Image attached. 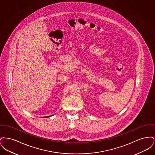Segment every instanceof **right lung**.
I'll list each match as a JSON object with an SVG mask.
<instances>
[{
  "mask_svg": "<svg viewBox=\"0 0 155 155\" xmlns=\"http://www.w3.org/2000/svg\"><path fill=\"white\" fill-rule=\"evenodd\" d=\"M48 117H49V116H48Z\"/></svg>",
  "mask_w": 155,
  "mask_h": 155,
  "instance_id": "1",
  "label": "right lung"
}]
</instances>
